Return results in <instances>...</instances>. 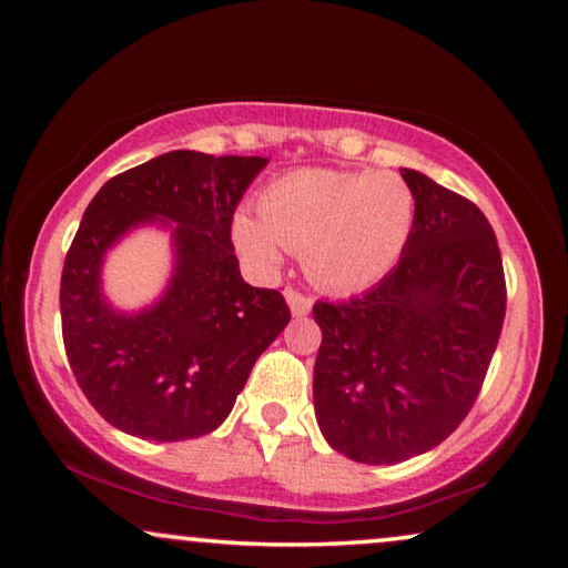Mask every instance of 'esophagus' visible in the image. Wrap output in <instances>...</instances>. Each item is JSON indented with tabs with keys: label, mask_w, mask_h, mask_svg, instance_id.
<instances>
[{
	"label": "esophagus",
	"mask_w": 568,
	"mask_h": 568,
	"mask_svg": "<svg viewBox=\"0 0 568 568\" xmlns=\"http://www.w3.org/2000/svg\"><path fill=\"white\" fill-rule=\"evenodd\" d=\"M285 301H287V305H291L295 318H303V315L311 313V307H313V297L301 293V291H295V287H287Z\"/></svg>",
	"instance_id": "esophagus-1"
}]
</instances>
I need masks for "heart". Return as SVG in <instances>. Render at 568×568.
<instances>
[{
	"label": "heart",
	"instance_id": "heart-1",
	"mask_svg": "<svg viewBox=\"0 0 568 568\" xmlns=\"http://www.w3.org/2000/svg\"><path fill=\"white\" fill-rule=\"evenodd\" d=\"M257 213L240 210L233 220L247 261L273 271L285 247L303 255L315 285L355 293L396 267L416 223V195L388 170H295L263 190Z\"/></svg>",
	"mask_w": 568,
	"mask_h": 568
}]
</instances>
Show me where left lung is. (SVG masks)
<instances>
[{"instance_id":"left-lung-1","label":"left lung","mask_w":568,"mask_h":568,"mask_svg":"<svg viewBox=\"0 0 568 568\" xmlns=\"http://www.w3.org/2000/svg\"><path fill=\"white\" fill-rule=\"evenodd\" d=\"M416 223L398 265L361 297L318 301L313 400L328 444L361 464H398L446 440L484 386L506 315L501 250L454 190L400 170Z\"/></svg>"}]
</instances>
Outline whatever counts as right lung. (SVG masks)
Here are the masks:
<instances>
[{"mask_svg":"<svg viewBox=\"0 0 568 568\" xmlns=\"http://www.w3.org/2000/svg\"><path fill=\"white\" fill-rule=\"evenodd\" d=\"M265 165L165 152L104 182L84 210L62 267V338L82 393L124 434L168 444L215 430L291 321L281 291L243 281L230 240L240 197ZM160 216L176 223L171 287L148 312L114 314L99 293L103 250Z\"/></svg>","mask_w":568,"mask_h":568,"instance_id":"1","label":"right lung"}]
</instances>
